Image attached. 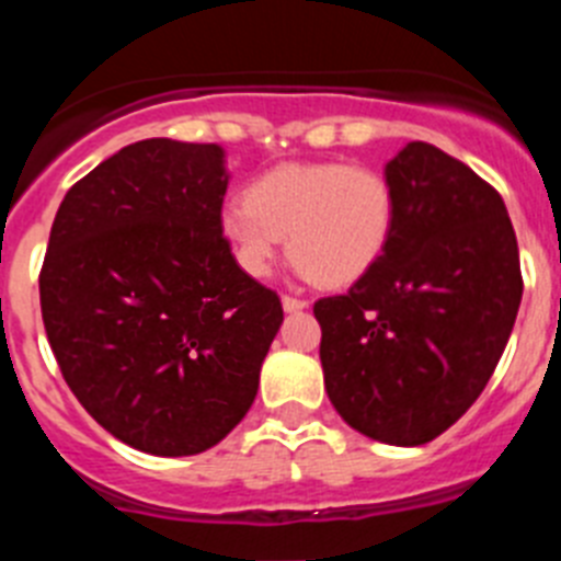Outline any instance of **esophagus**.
<instances>
[{
	"mask_svg": "<svg viewBox=\"0 0 561 561\" xmlns=\"http://www.w3.org/2000/svg\"><path fill=\"white\" fill-rule=\"evenodd\" d=\"M280 304H284V311H289V314L291 311H304L306 306H309L306 300H300V297H291V295H284V300H280Z\"/></svg>",
	"mask_w": 561,
	"mask_h": 561,
	"instance_id": "1",
	"label": "esophagus"
}]
</instances>
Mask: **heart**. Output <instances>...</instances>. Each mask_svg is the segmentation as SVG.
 I'll return each mask as SVG.
<instances>
[{
    "label": "heart",
    "mask_w": 561,
    "mask_h": 561,
    "mask_svg": "<svg viewBox=\"0 0 561 561\" xmlns=\"http://www.w3.org/2000/svg\"><path fill=\"white\" fill-rule=\"evenodd\" d=\"M393 225L396 196L385 173L345 162H284L219 213L221 236L247 275H270L286 236L300 272L323 286L368 275Z\"/></svg>",
    "instance_id": "b5f03b06"
}]
</instances>
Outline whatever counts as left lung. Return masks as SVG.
Masks as SVG:
<instances>
[{
    "mask_svg": "<svg viewBox=\"0 0 561 561\" xmlns=\"http://www.w3.org/2000/svg\"><path fill=\"white\" fill-rule=\"evenodd\" d=\"M396 225L379 264L323 297L325 393L345 424L393 447L449 430L492 379L523 300L500 193L430 142L385 165Z\"/></svg>",
    "mask_w": 561,
    "mask_h": 561,
    "instance_id": "left-lung-1",
    "label": "left lung"
}]
</instances>
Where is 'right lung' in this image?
I'll return each mask as SVG.
<instances>
[{
    "mask_svg": "<svg viewBox=\"0 0 561 561\" xmlns=\"http://www.w3.org/2000/svg\"><path fill=\"white\" fill-rule=\"evenodd\" d=\"M216 142L121 148L69 187L38 291L49 348L106 433L160 458L216 447L252 408L284 323L221 236Z\"/></svg>",
    "mask_w": 561,
    "mask_h": 561,
    "instance_id": "add662e5",
    "label": "right lung"
}]
</instances>
